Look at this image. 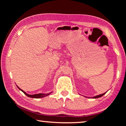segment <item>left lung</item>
<instances>
[{"mask_svg": "<svg viewBox=\"0 0 126 126\" xmlns=\"http://www.w3.org/2000/svg\"><path fill=\"white\" fill-rule=\"evenodd\" d=\"M106 93H103V94H100V95H96V96L94 97H93V98H97L101 97L102 96H103V95L104 94H106Z\"/></svg>", "mask_w": 126, "mask_h": 126, "instance_id": "8db88e82", "label": "left lung"}]
</instances>
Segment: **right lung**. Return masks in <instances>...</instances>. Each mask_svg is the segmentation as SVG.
<instances>
[{
    "mask_svg": "<svg viewBox=\"0 0 126 126\" xmlns=\"http://www.w3.org/2000/svg\"><path fill=\"white\" fill-rule=\"evenodd\" d=\"M18 87V86H17ZM18 88L20 89V91H22L23 93H24L25 95H27V96L29 97H31V98H43L44 97L47 96V95H48L49 94H50V93H48V94H42V93H39V94H33V95H30L28 94H27L24 91H23L22 89H21L20 88H19L18 87Z\"/></svg>",
    "mask_w": 126,
    "mask_h": 126,
    "instance_id": "right-lung-1",
    "label": "right lung"
}]
</instances>
